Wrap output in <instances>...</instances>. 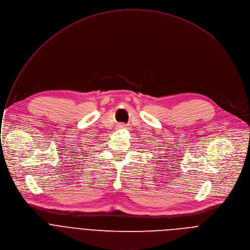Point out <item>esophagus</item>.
<instances>
[{
	"label": "esophagus",
	"mask_w": 250,
	"mask_h": 250,
	"mask_svg": "<svg viewBox=\"0 0 250 250\" xmlns=\"http://www.w3.org/2000/svg\"><path fill=\"white\" fill-rule=\"evenodd\" d=\"M118 128H119V129H123V128H126V125H125V124H119V125H118Z\"/></svg>",
	"instance_id": "1"
}]
</instances>
